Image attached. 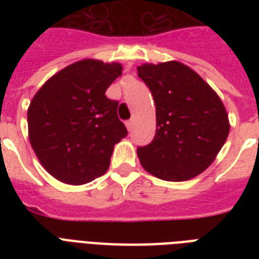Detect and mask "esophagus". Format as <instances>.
<instances>
[{
	"instance_id": "obj_1",
	"label": "esophagus",
	"mask_w": 259,
	"mask_h": 259,
	"mask_svg": "<svg viewBox=\"0 0 259 259\" xmlns=\"http://www.w3.org/2000/svg\"><path fill=\"white\" fill-rule=\"evenodd\" d=\"M133 125H134L133 119H130V121H126V127H127V130H129V132L133 129Z\"/></svg>"
}]
</instances>
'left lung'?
Listing matches in <instances>:
<instances>
[{
	"instance_id": "1",
	"label": "left lung",
	"mask_w": 259,
	"mask_h": 259,
	"mask_svg": "<svg viewBox=\"0 0 259 259\" xmlns=\"http://www.w3.org/2000/svg\"><path fill=\"white\" fill-rule=\"evenodd\" d=\"M138 76L156 105V136L138 148L142 168L165 181L204 172L229 137V114L215 90L183 63H144Z\"/></svg>"
}]
</instances>
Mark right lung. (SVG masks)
Wrapping results in <instances>:
<instances>
[{
  "label": "right lung",
  "mask_w": 259,
  "mask_h": 259,
  "mask_svg": "<svg viewBox=\"0 0 259 259\" xmlns=\"http://www.w3.org/2000/svg\"><path fill=\"white\" fill-rule=\"evenodd\" d=\"M122 64L83 59L52 75L30 101L28 137L42 168L64 184L82 185L109 169L127 130L118 102L105 95Z\"/></svg>",
  "instance_id": "obj_1"
}]
</instances>
